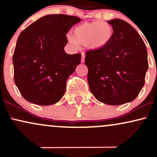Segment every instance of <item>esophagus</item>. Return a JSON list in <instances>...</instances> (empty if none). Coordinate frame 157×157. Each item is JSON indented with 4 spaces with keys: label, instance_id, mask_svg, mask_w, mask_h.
Masks as SVG:
<instances>
[{
    "label": "esophagus",
    "instance_id": "1",
    "mask_svg": "<svg viewBox=\"0 0 157 157\" xmlns=\"http://www.w3.org/2000/svg\"><path fill=\"white\" fill-rule=\"evenodd\" d=\"M85 57H86V56H85L84 54L82 53V57H81V63H83L85 62Z\"/></svg>",
    "mask_w": 157,
    "mask_h": 157
}]
</instances>
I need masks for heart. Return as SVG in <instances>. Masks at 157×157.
I'll return each instance as SVG.
<instances>
[{
    "label": "heart",
    "mask_w": 157,
    "mask_h": 157,
    "mask_svg": "<svg viewBox=\"0 0 157 157\" xmlns=\"http://www.w3.org/2000/svg\"><path fill=\"white\" fill-rule=\"evenodd\" d=\"M113 35L111 25L102 21L85 23L75 27L73 36H68V42L72 46L85 45L90 50H100L108 46Z\"/></svg>",
    "instance_id": "heart-1"
}]
</instances>
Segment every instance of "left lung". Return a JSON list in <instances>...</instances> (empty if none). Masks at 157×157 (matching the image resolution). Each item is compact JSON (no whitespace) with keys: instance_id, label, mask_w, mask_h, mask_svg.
I'll return each instance as SVG.
<instances>
[{"instance_id":"1","label":"left lung","mask_w":157,"mask_h":157,"mask_svg":"<svg viewBox=\"0 0 157 157\" xmlns=\"http://www.w3.org/2000/svg\"><path fill=\"white\" fill-rule=\"evenodd\" d=\"M113 27L111 42L100 50L86 52L88 82L97 100L118 105L133 101L140 94L148 68L143 40L121 19L108 21Z\"/></svg>"}]
</instances>
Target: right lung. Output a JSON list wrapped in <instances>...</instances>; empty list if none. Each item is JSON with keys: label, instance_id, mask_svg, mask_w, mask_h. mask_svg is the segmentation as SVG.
Here are the masks:
<instances>
[{"label": "right lung", "instance_id": "add662e5", "mask_svg": "<svg viewBox=\"0 0 157 157\" xmlns=\"http://www.w3.org/2000/svg\"><path fill=\"white\" fill-rule=\"evenodd\" d=\"M81 19L48 15L20 34L14 52V80L23 98L40 105L60 101L68 77L80 63L81 55H68L66 34Z\"/></svg>", "mask_w": 157, "mask_h": 157}]
</instances>
